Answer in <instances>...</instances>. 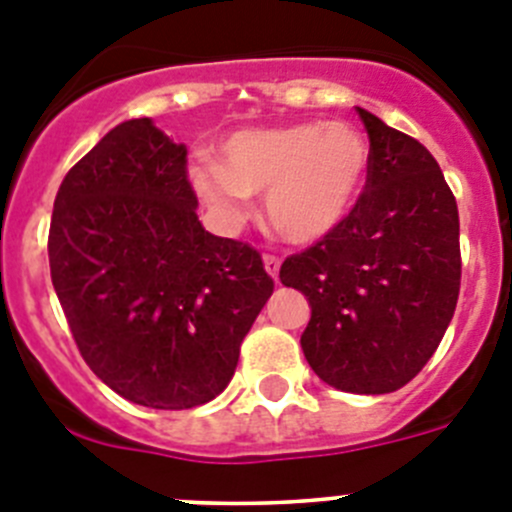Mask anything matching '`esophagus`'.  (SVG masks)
I'll return each instance as SVG.
<instances>
[{
  "label": "esophagus",
  "instance_id": "obj_1",
  "mask_svg": "<svg viewBox=\"0 0 512 512\" xmlns=\"http://www.w3.org/2000/svg\"><path fill=\"white\" fill-rule=\"evenodd\" d=\"M279 264H282V259H279L277 253H264V266L274 279H279Z\"/></svg>",
  "mask_w": 512,
  "mask_h": 512
}]
</instances>
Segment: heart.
I'll return each mask as SVG.
<instances>
[{"mask_svg":"<svg viewBox=\"0 0 512 512\" xmlns=\"http://www.w3.org/2000/svg\"><path fill=\"white\" fill-rule=\"evenodd\" d=\"M223 161L200 153L189 182L223 223H241L266 192V220L284 241L315 243L343 223L364 187L369 146L348 122H295L238 130Z\"/></svg>","mask_w":512,"mask_h":512,"instance_id":"heart-1","label":"heart"}]
</instances>
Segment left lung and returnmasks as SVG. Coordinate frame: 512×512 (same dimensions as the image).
Returning <instances> with one entry per match:
<instances>
[{
  "instance_id": "1",
  "label": "left lung",
  "mask_w": 512,
  "mask_h": 512,
  "mask_svg": "<svg viewBox=\"0 0 512 512\" xmlns=\"http://www.w3.org/2000/svg\"><path fill=\"white\" fill-rule=\"evenodd\" d=\"M369 135L364 192L336 230L279 269L312 315L307 364L354 395H387L428 364L461 284L459 210L431 151L359 110Z\"/></svg>"
}]
</instances>
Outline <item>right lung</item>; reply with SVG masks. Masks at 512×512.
<instances>
[{"instance_id": "1", "label": "right lung", "mask_w": 512, "mask_h": 512, "mask_svg": "<svg viewBox=\"0 0 512 512\" xmlns=\"http://www.w3.org/2000/svg\"><path fill=\"white\" fill-rule=\"evenodd\" d=\"M48 261L89 369L156 410L220 395L274 292L256 248L202 228L187 146L148 117L117 125L63 176Z\"/></svg>"}]
</instances>
